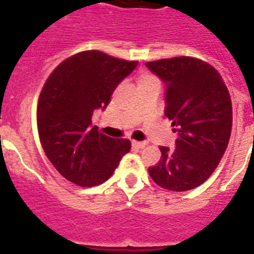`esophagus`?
Returning <instances> with one entry per match:
<instances>
[{
	"mask_svg": "<svg viewBox=\"0 0 254 254\" xmlns=\"http://www.w3.org/2000/svg\"><path fill=\"white\" fill-rule=\"evenodd\" d=\"M131 145H133L134 147L143 148L146 145H147V142L146 141H131Z\"/></svg>",
	"mask_w": 254,
	"mask_h": 254,
	"instance_id": "esophagus-1",
	"label": "esophagus"
}]
</instances>
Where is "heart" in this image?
<instances>
[{"label":"heart","instance_id":"1","mask_svg":"<svg viewBox=\"0 0 254 254\" xmlns=\"http://www.w3.org/2000/svg\"><path fill=\"white\" fill-rule=\"evenodd\" d=\"M150 83H159V79L152 75L150 73H143L139 77V86H143V84H150Z\"/></svg>","mask_w":254,"mask_h":254}]
</instances>
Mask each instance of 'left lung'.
<instances>
[{
	"instance_id": "obj_1",
	"label": "left lung",
	"mask_w": 254,
	"mask_h": 254,
	"mask_svg": "<svg viewBox=\"0 0 254 254\" xmlns=\"http://www.w3.org/2000/svg\"><path fill=\"white\" fill-rule=\"evenodd\" d=\"M166 83V115L177 133L175 150L160 146V160L148 168L155 184L185 191L203 184L228 146L232 104L227 86L210 64L194 57L146 63Z\"/></svg>"
}]
</instances>
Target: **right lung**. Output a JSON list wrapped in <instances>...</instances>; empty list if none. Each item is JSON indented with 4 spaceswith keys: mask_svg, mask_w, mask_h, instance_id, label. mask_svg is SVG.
<instances>
[{
    "mask_svg": "<svg viewBox=\"0 0 254 254\" xmlns=\"http://www.w3.org/2000/svg\"><path fill=\"white\" fill-rule=\"evenodd\" d=\"M138 61L84 51L60 64L38 103L41 146L55 168L79 187L102 184L130 151L129 139H115L91 125L95 109H106L121 80Z\"/></svg>",
    "mask_w": 254,
    "mask_h": 254,
    "instance_id": "obj_1",
    "label": "right lung"
}]
</instances>
